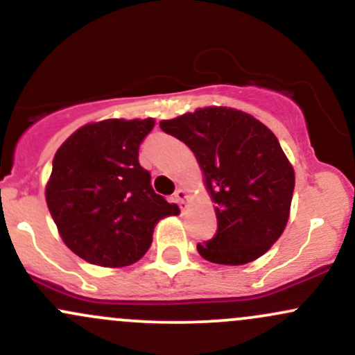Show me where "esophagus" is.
<instances>
[{
	"label": "esophagus",
	"instance_id": "esophagus-1",
	"mask_svg": "<svg viewBox=\"0 0 355 355\" xmlns=\"http://www.w3.org/2000/svg\"><path fill=\"white\" fill-rule=\"evenodd\" d=\"M173 199H175V202L178 204V206H180V207H184V206H185V202H187V199H189V193H187V190H184V189H178L177 192L173 193Z\"/></svg>",
	"mask_w": 355,
	"mask_h": 355
}]
</instances>
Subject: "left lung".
Wrapping results in <instances>:
<instances>
[{
	"label": "left lung",
	"instance_id": "obj_1",
	"mask_svg": "<svg viewBox=\"0 0 355 355\" xmlns=\"http://www.w3.org/2000/svg\"><path fill=\"white\" fill-rule=\"evenodd\" d=\"M192 149L216 204L218 231L197 245L202 259L243 266L270 248L289 219L294 170L277 137L250 114L206 107L159 122Z\"/></svg>",
	"mask_w": 355,
	"mask_h": 355
}]
</instances>
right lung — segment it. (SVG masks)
Masks as SVG:
<instances>
[{
  "instance_id": "obj_1",
  "label": "right lung",
  "mask_w": 355,
  "mask_h": 355,
  "mask_svg": "<svg viewBox=\"0 0 355 355\" xmlns=\"http://www.w3.org/2000/svg\"><path fill=\"white\" fill-rule=\"evenodd\" d=\"M153 119H107L80 128L52 159L46 200L71 252L100 267L137 262L159 219L177 216L139 165V144Z\"/></svg>"
}]
</instances>
